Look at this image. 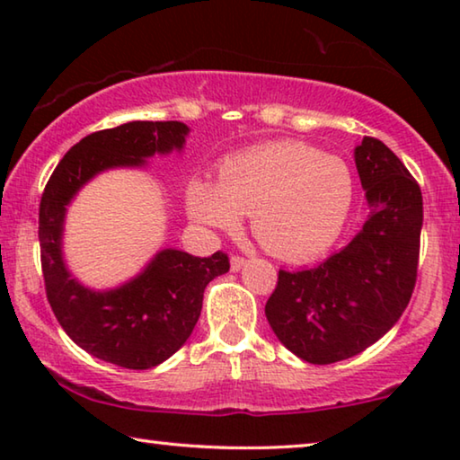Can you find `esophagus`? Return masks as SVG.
<instances>
[{"label":"esophagus","mask_w":460,"mask_h":460,"mask_svg":"<svg viewBox=\"0 0 460 460\" xmlns=\"http://www.w3.org/2000/svg\"><path fill=\"white\" fill-rule=\"evenodd\" d=\"M243 266H245L243 255H231V270L233 271H239Z\"/></svg>","instance_id":"1"}]
</instances>
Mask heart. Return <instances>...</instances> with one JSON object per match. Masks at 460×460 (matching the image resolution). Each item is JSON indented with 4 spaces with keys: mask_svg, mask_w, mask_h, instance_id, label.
Returning <instances> with one entry per match:
<instances>
[{
    "mask_svg": "<svg viewBox=\"0 0 460 460\" xmlns=\"http://www.w3.org/2000/svg\"><path fill=\"white\" fill-rule=\"evenodd\" d=\"M355 182L347 162L300 142L263 144L231 155L217 184L192 181L189 211L231 229L252 215L255 239L278 258L306 260L332 245L347 223Z\"/></svg>",
    "mask_w": 460,
    "mask_h": 460,
    "instance_id": "heart-1",
    "label": "heart"
}]
</instances>
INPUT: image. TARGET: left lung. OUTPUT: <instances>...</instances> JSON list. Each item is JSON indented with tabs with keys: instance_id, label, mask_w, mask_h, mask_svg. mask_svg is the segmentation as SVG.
<instances>
[{
	"instance_id": "obj_1",
	"label": "left lung",
	"mask_w": 460,
	"mask_h": 460,
	"mask_svg": "<svg viewBox=\"0 0 460 460\" xmlns=\"http://www.w3.org/2000/svg\"><path fill=\"white\" fill-rule=\"evenodd\" d=\"M371 207L359 235L321 266L278 271L266 316L300 359L331 365L373 345L398 323L414 292L422 192L402 160L377 137L355 147Z\"/></svg>"
}]
</instances>
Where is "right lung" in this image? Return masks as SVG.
Wrapping results in <instances>:
<instances>
[{
  "label": "right lung",
  "instance_id": "obj_1",
  "mask_svg": "<svg viewBox=\"0 0 460 460\" xmlns=\"http://www.w3.org/2000/svg\"><path fill=\"white\" fill-rule=\"evenodd\" d=\"M181 121H129L83 137L65 154L44 186L38 239L46 298L76 345L126 369H152L181 349L197 324L207 284L229 271V255L194 258L164 249L129 284L93 292L75 282L60 255L66 205L81 186L113 166H142L154 154L181 150Z\"/></svg>",
  "mask_w": 460,
  "mask_h": 460
}]
</instances>
